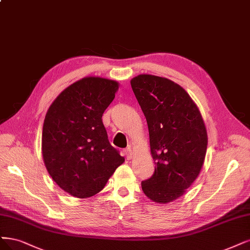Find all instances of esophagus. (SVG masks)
Here are the masks:
<instances>
[{
  "instance_id": "obj_1",
  "label": "esophagus",
  "mask_w": 250,
  "mask_h": 250,
  "mask_svg": "<svg viewBox=\"0 0 250 250\" xmlns=\"http://www.w3.org/2000/svg\"><path fill=\"white\" fill-rule=\"evenodd\" d=\"M123 154L126 156L127 159H131L132 158V151L130 148H127L123 151Z\"/></svg>"
}]
</instances>
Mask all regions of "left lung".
<instances>
[{
  "label": "left lung",
  "instance_id": "8db88e82",
  "mask_svg": "<svg viewBox=\"0 0 250 250\" xmlns=\"http://www.w3.org/2000/svg\"><path fill=\"white\" fill-rule=\"evenodd\" d=\"M149 128L155 171L142 182L144 193L167 204L182 196L200 175L208 135L199 107L173 81L140 74L130 81Z\"/></svg>",
  "mask_w": 250,
  "mask_h": 250
}]
</instances>
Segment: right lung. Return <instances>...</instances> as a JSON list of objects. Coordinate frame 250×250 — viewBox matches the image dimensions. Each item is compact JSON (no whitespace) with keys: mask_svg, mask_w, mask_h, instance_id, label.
<instances>
[{"mask_svg":"<svg viewBox=\"0 0 250 250\" xmlns=\"http://www.w3.org/2000/svg\"><path fill=\"white\" fill-rule=\"evenodd\" d=\"M119 83L87 76L67 87L49 106L42 129V156L56 184L79 199L95 195L125 161L107 139L102 115Z\"/></svg>","mask_w":250,"mask_h":250,"instance_id":"1","label":"right lung"}]
</instances>
